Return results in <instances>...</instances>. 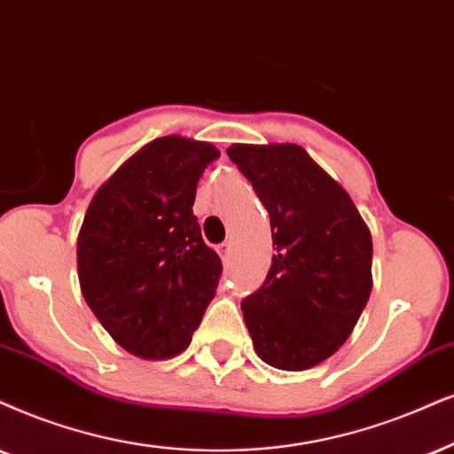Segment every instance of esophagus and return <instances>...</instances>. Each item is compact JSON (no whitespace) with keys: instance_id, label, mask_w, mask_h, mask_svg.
<instances>
[{"instance_id":"esophagus-1","label":"esophagus","mask_w":454,"mask_h":454,"mask_svg":"<svg viewBox=\"0 0 454 454\" xmlns=\"http://www.w3.org/2000/svg\"><path fill=\"white\" fill-rule=\"evenodd\" d=\"M231 240H226V243H222L220 245V255H222V260L223 262H228V260H231Z\"/></svg>"}]
</instances>
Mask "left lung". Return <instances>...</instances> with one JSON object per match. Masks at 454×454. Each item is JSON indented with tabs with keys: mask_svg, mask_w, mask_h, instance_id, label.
<instances>
[{
	"mask_svg": "<svg viewBox=\"0 0 454 454\" xmlns=\"http://www.w3.org/2000/svg\"><path fill=\"white\" fill-rule=\"evenodd\" d=\"M266 207L277 254L240 303L254 349L280 371H306L352 335L372 289V239L340 182L291 145L226 148Z\"/></svg>",
	"mask_w": 454,
	"mask_h": 454,
	"instance_id": "1",
	"label": "left lung"
}]
</instances>
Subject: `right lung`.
<instances>
[{"label":"right lung","instance_id":"right-lung-1","mask_svg":"<svg viewBox=\"0 0 454 454\" xmlns=\"http://www.w3.org/2000/svg\"><path fill=\"white\" fill-rule=\"evenodd\" d=\"M220 151L163 136L96 191L77 237L83 300L125 352L168 360L191 346L214 300L220 255L192 215L197 182Z\"/></svg>","mask_w":454,"mask_h":454}]
</instances>
